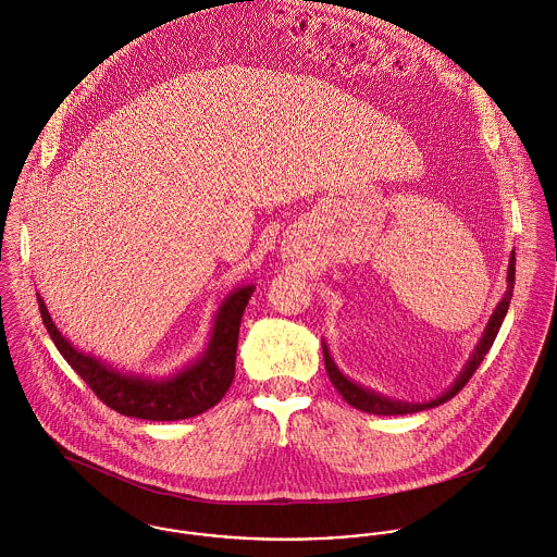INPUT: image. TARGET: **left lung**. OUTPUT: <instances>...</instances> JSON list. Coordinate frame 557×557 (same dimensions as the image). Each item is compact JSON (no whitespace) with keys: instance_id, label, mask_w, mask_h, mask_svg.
Listing matches in <instances>:
<instances>
[{"instance_id":"obj_1","label":"left lung","mask_w":557,"mask_h":557,"mask_svg":"<svg viewBox=\"0 0 557 557\" xmlns=\"http://www.w3.org/2000/svg\"><path fill=\"white\" fill-rule=\"evenodd\" d=\"M506 280H508L506 295L502 297V301H499L497 308L494 309V313H492V318H490V322H487V329H485L481 342L476 344V348H474L470 361L466 363V368L459 373V377L453 382V386H450L446 393H442L440 397H435L432 401H425V404H408V401H399V399H388V397H384V395H380V393H375V391H371V388H366V386H361V384L348 380L342 371L337 370V366L333 363V359H331V355H329L326 344L322 342L324 368H326V373H329L333 386H335L337 393H339L350 406H355L357 410H363V412H368V414H380V417L412 414V412H421V410L435 408V406L448 401L450 397H455V395L468 384V380L474 375V371L479 370V366L483 363L485 355H487L490 348L494 346L495 335H497V331H499V326H502V322H504V315H506L508 306H510L512 288H515V251L510 253V260H508Z\"/></svg>"}]
</instances>
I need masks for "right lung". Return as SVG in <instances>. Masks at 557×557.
<instances>
[{"instance_id": "1", "label": "right lung", "mask_w": 557, "mask_h": 557, "mask_svg": "<svg viewBox=\"0 0 557 557\" xmlns=\"http://www.w3.org/2000/svg\"><path fill=\"white\" fill-rule=\"evenodd\" d=\"M253 286L233 290L215 313L211 339L205 352L171 377L151 380L113 370L100 359L76 350L51 320V313L38 295L42 322L62 352L67 366L113 410L124 417L145 421H182L213 408L228 391L235 377L239 326Z\"/></svg>"}]
</instances>
